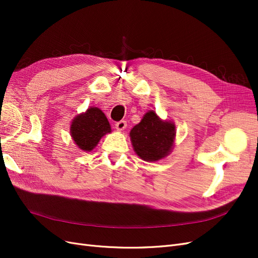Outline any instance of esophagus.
<instances>
[{
	"instance_id": "esophagus-1",
	"label": "esophagus",
	"mask_w": 258,
	"mask_h": 258,
	"mask_svg": "<svg viewBox=\"0 0 258 258\" xmlns=\"http://www.w3.org/2000/svg\"><path fill=\"white\" fill-rule=\"evenodd\" d=\"M115 127H116V129H117V130L121 131V130H123L124 128L127 127V121H126V120H120V121H117V122L115 123Z\"/></svg>"
}]
</instances>
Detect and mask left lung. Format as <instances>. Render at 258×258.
Masks as SVG:
<instances>
[{
  "mask_svg": "<svg viewBox=\"0 0 258 258\" xmlns=\"http://www.w3.org/2000/svg\"><path fill=\"white\" fill-rule=\"evenodd\" d=\"M174 136V124L162 121L153 111L147 112L130 131L136 153L146 161H156L167 156L173 146Z\"/></svg>",
  "mask_w": 258,
  "mask_h": 258,
  "instance_id": "1",
  "label": "left lung"
}]
</instances>
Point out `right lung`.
Returning <instances> with one entry per match:
<instances>
[{
  "label": "right lung",
  "mask_w": 258,
  "mask_h": 258,
  "mask_svg": "<svg viewBox=\"0 0 258 258\" xmlns=\"http://www.w3.org/2000/svg\"><path fill=\"white\" fill-rule=\"evenodd\" d=\"M111 126L106 116L98 107H90L87 112L74 118L71 124V136L76 145L83 151H91Z\"/></svg>",
  "instance_id": "add662e5"
}]
</instances>
